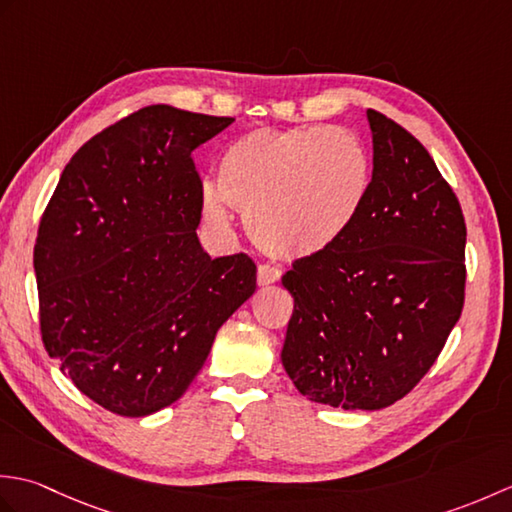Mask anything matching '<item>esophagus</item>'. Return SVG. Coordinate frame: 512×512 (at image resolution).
<instances>
[{
	"instance_id": "1",
	"label": "esophagus",
	"mask_w": 512,
	"mask_h": 512,
	"mask_svg": "<svg viewBox=\"0 0 512 512\" xmlns=\"http://www.w3.org/2000/svg\"><path fill=\"white\" fill-rule=\"evenodd\" d=\"M281 279V270L277 266H270V264H262L257 268V284L259 286H270L275 284V281Z\"/></svg>"
}]
</instances>
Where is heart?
I'll use <instances>...</instances> for the list:
<instances>
[{
    "instance_id": "obj_1",
    "label": "heart",
    "mask_w": 512,
    "mask_h": 512,
    "mask_svg": "<svg viewBox=\"0 0 512 512\" xmlns=\"http://www.w3.org/2000/svg\"><path fill=\"white\" fill-rule=\"evenodd\" d=\"M367 191V154L345 129H257L224 147L217 191L204 189L202 213L224 228L231 204L246 215L259 248L281 259H301L332 248L350 231Z\"/></svg>"
}]
</instances>
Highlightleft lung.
Masks as SVG:
<instances>
[{"mask_svg":"<svg viewBox=\"0 0 512 512\" xmlns=\"http://www.w3.org/2000/svg\"><path fill=\"white\" fill-rule=\"evenodd\" d=\"M367 121L374 171L361 213L281 277L295 297L281 363L310 400L374 411L420 383L460 319L466 224L420 140L376 110Z\"/></svg>","mask_w":512,"mask_h":512,"instance_id":"left-lung-1","label":"left lung"}]
</instances>
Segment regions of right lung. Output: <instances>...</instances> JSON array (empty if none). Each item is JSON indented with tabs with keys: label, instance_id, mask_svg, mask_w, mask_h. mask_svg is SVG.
<instances>
[{
	"label": "right lung",
	"instance_id": "right-lung-1",
	"mask_svg": "<svg viewBox=\"0 0 512 512\" xmlns=\"http://www.w3.org/2000/svg\"><path fill=\"white\" fill-rule=\"evenodd\" d=\"M233 121L143 107L76 151L41 215L43 345L118 416L176 402L217 330L257 288L253 259H211L195 233L202 180L191 154Z\"/></svg>",
	"mask_w": 512,
	"mask_h": 512
}]
</instances>
